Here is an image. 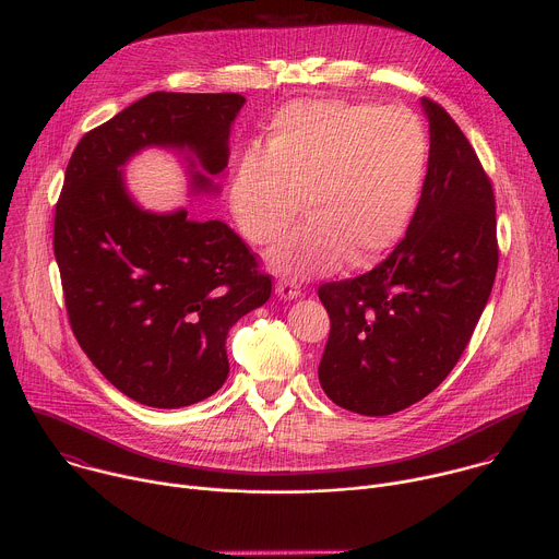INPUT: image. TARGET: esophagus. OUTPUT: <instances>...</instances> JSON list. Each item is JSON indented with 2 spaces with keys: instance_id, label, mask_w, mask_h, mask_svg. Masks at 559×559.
Wrapping results in <instances>:
<instances>
[{
  "instance_id": "34e87169",
  "label": "esophagus",
  "mask_w": 559,
  "mask_h": 559,
  "mask_svg": "<svg viewBox=\"0 0 559 559\" xmlns=\"http://www.w3.org/2000/svg\"><path fill=\"white\" fill-rule=\"evenodd\" d=\"M276 292L281 298H296L300 296V285L294 278H278Z\"/></svg>"
}]
</instances>
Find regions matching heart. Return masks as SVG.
Listing matches in <instances>:
<instances>
[{
	"label": "heart",
	"instance_id": "b5f03b06",
	"mask_svg": "<svg viewBox=\"0 0 559 559\" xmlns=\"http://www.w3.org/2000/svg\"><path fill=\"white\" fill-rule=\"evenodd\" d=\"M429 166V134L407 108L298 99L283 106L263 152L246 150L229 179L241 234L270 246L300 212L309 218L270 252L285 274H325L380 259L407 229Z\"/></svg>",
	"mask_w": 559,
	"mask_h": 559
}]
</instances>
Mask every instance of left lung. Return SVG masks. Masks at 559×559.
<instances>
[{"mask_svg":"<svg viewBox=\"0 0 559 559\" xmlns=\"http://www.w3.org/2000/svg\"><path fill=\"white\" fill-rule=\"evenodd\" d=\"M423 106L431 147L407 236L367 274L318 287L332 323L318 380L362 416L403 412L449 376L498 272L491 179L449 112Z\"/></svg>","mask_w":559,"mask_h":559,"instance_id":"left-lung-1","label":"left lung"}]
</instances>
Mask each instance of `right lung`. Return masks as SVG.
<instances>
[{"instance_id":"obj_1","label":"right lung","mask_w":559,"mask_h":559,"mask_svg":"<svg viewBox=\"0 0 559 559\" xmlns=\"http://www.w3.org/2000/svg\"><path fill=\"white\" fill-rule=\"evenodd\" d=\"M243 104L236 93H150L86 132L66 168L52 248L72 334L121 393L147 407H188L225 382L227 332L270 298L272 276L225 223L136 207L121 166L145 145H188L218 175ZM192 186L212 181L194 173Z\"/></svg>"}]
</instances>
